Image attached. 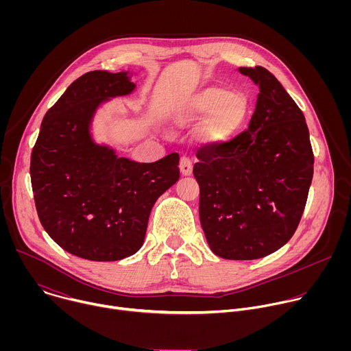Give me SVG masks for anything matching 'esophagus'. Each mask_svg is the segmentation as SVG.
<instances>
[{"label": "esophagus", "mask_w": 351, "mask_h": 351, "mask_svg": "<svg viewBox=\"0 0 351 351\" xmlns=\"http://www.w3.org/2000/svg\"><path fill=\"white\" fill-rule=\"evenodd\" d=\"M179 168L183 176H190L193 172V164L187 157H182L180 162H179Z\"/></svg>", "instance_id": "obj_1"}]
</instances>
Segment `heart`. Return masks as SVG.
<instances>
[{"mask_svg": "<svg viewBox=\"0 0 351 351\" xmlns=\"http://www.w3.org/2000/svg\"><path fill=\"white\" fill-rule=\"evenodd\" d=\"M250 111L248 98L237 90L222 86L199 88L179 103L172 112L178 125H193L203 121L199 136L208 144H225L243 129Z\"/></svg>", "mask_w": 351, "mask_h": 351, "instance_id": "heart-1", "label": "heart"}]
</instances>
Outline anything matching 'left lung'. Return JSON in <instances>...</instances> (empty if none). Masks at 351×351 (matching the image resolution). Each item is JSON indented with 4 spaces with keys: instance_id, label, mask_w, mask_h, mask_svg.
Returning a JSON list of instances; mask_svg holds the SVG:
<instances>
[{
    "instance_id": "left-lung-1",
    "label": "left lung",
    "mask_w": 351,
    "mask_h": 351,
    "mask_svg": "<svg viewBox=\"0 0 351 351\" xmlns=\"http://www.w3.org/2000/svg\"><path fill=\"white\" fill-rule=\"evenodd\" d=\"M260 88L248 129L198 149L199 222L213 253L257 260L285 245L302 219L314 173L306 118L265 68H239Z\"/></svg>"
}]
</instances>
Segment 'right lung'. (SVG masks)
I'll use <instances>...</instances> for the list:
<instances>
[{"label": "right lung", "instance_id": "obj_1", "mask_svg": "<svg viewBox=\"0 0 351 351\" xmlns=\"http://www.w3.org/2000/svg\"><path fill=\"white\" fill-rule=\"evenodd\" d=\"M133 73L87 72L41 122L30 160L37 214L65 252L90 261H118L143 245L157 198L179 179V156L140 164L93 136L98 110L134 91Z\"/></svg>", "mask_w": 351, "mask_h": 351}]
</instances>
